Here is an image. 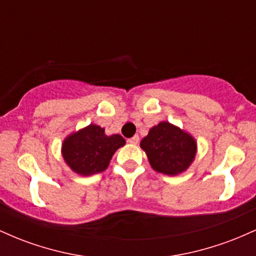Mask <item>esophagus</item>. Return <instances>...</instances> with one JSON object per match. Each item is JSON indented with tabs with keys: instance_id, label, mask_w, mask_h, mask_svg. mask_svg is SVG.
Segmentation results:
<instances>
[{
	"instance_id": "esophagus-1",
	"label": "esophagus",
	"mask_w": 256,
	"mask_h": 256,
	"mask_svg": "<svg viewBox=\"0 0 256 256\" xmlns=\"http://www.w3.org/2000/svg\"><path fill=\"white\" fill-rule=\"evenodd\" d=\"M128 142L130 143V144H137V143L140 142V136H138V134H134V137L128 138Z\"/></svg>"
}]
</instances>
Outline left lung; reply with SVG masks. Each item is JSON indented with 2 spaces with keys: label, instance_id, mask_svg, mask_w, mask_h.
I'll return each mask as SVG.
<instances>
[{
  "label": "left lung",
  "instance_id": "8db88e82",
  "mask_svg": "<svg viewBox=\"0 0 256 256\" xmlns=\"http://www.w3.org/2000/svg\"><path fill=\"white\" fill-rule=\"evenodd\" d=\"M152 170L167 176L186 171L195 158L198 144L192 134L178 126L161 122L140 140Z\"/></svg>",
  "mask_w": 256,
  "mask_h": 256
}]
</instances>
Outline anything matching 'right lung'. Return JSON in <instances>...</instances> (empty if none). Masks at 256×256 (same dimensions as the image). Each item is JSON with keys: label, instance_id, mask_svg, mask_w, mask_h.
Here are the masks:
<instances>
[{"label": "right lung", "instance_id": "add662e5", "mask_svg": "<svg viewBox=\"0 0 256 256\" xmlns=\"http://www.w3.org/2000/svg\"><path fill=\"white\" fill-rule=\"evenodd\" d=\"M122 146L125 140L120 134L107 136L101 126L90 124L64 138L61 152L73 172L91 176L104 172L114 152Z\"/></svg>", "mask_w": 256, "mask_h": 256}]
</instances>
